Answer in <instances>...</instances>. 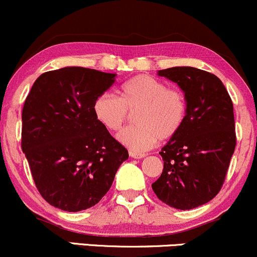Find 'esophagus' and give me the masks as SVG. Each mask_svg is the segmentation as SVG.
<instances>
[{"instance_id": "obj_1", "label": "esophagus", "mask_w": 257, "mask_h": 257, "mask_svg": "<svg viewBox=\"0 0 257 257\" xmlns=\"http://www.w3.org/2000/svg\"><path fill=\"white\" fill-rule=\"evenodd\" d=\"M129 156L133 159H143V158H145V154L137 153V151H129Z\"/></svg>"}]
</instances>
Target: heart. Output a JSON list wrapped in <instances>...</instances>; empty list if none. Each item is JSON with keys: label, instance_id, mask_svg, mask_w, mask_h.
Masks as SVG:
<instances>
[{"label": "heart", "instance_id": "obj_1", "mask_svg": "<svg viewBox=\"0 0 257 257\" xmlns=\"http://www.w3.org/2000/svg\"><path fill=\"white\" fill-rule=\"evenodd\" d=\"M119 97L103 93L96 98V119L109 132H119L134 114L136 125L118 136L121 144L132 150L144 151L160 140H169L178 133L187 112L185 94L169 88L163 81L139 75L124 82L118 90Z\"/></svg>", "mask_w": 257, "mask_h": 257}]
</instances>
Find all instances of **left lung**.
Returning a JSON list of instances; mask_svg holds the SVG:
<instances>
[{
    "instance_id": "8db88e82",
    "label": "left lung",
    "mask_w": 257,
    "mask_h": 257,
    "mask_svg": "<svg viewBox=\"0 0 257 257\" xmlns=\"http://www.w3.org/2000/svg\"><path fill=\"white\" fill-rule=\"evenodd\" d=\"M183 91L182 126L161 149V176L151 185L158 198L176 209H193L214 198L235 150L233 102L215 75L191 66L158 71Z\"/></svg>"
}]
</instances>
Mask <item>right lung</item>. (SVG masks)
Returning <instances> with one entry per match:
<instances>
[{"label": "right lung", "instance_id": "1", "mask_svg": "<svg viewBox=\"0 0 257 257\" xmlns=\"http://www.w3.org/2000/svg\"><path fill=\"white\" fill-rule=\"evenodd\" d=\"M115 74L80 66L44 72L22 110V150L43 198L66 212L98 203L128 150L96 119L93 103Z\"/></svg>", "mask_w": 257, "mask_h": 257}]
</instances>
